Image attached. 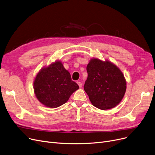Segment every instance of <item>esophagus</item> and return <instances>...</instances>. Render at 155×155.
<instances>
[{
	"label": "esophagus",
	"mask_w": 155,
	"mask_h": 155,
	"mask_svg": "<svg viewBox=\"0 0 155 155\" xmlns=\"http://www.w3.org/2000/svg\"><path fill=\"white\" fill-rule=\"evenodd\" d=\"M77 84H78V86L80 87H82V83L81 82H77Z\"/></svg>",
	"instance_id": "esophagus-1"
}]
</instances>
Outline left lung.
I'll return each mask as SVG.
<instances>
[{
	"instance_id": "8db88e82",
	"label": "left lung",
	"mask_w": 155,
	"mask_h": 155,
	"mask_svg": "<svg viewBox=\"0 0 155 155\" xmlns=\"http://www.w3.org/2000/svg\"><path fill=\"white\" fill-rule=\"evenodd\" d=\"M87 71L84 88L93 106L105 110L118 105L126 91L125 79L118 67L94 58L87 64Z\"/></svg>"
}]
</instances>
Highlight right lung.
<instances>
[{
	"label": "right lung",
	"instance_id": "add662e5",
	"mask_svg": "<svg viewBox=\"0 0 155 155\" xmlns=\"http://www.w3.org/2000/svg\"><path fill=\"white\" fill-rule=\"evenodd\" d=\"M33 84L38 100L52 108L68 101L71 94L79 88L78 84L71 80L69 71L58 61L40 70Z\"/></svg>",
	"mask_w": 155,
	"mask_h": 155
}]
</instances>
